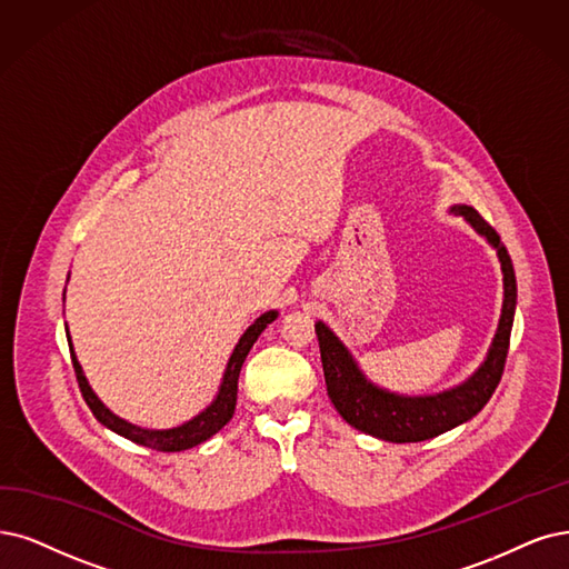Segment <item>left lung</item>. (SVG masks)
<instances>
[{
    "instance_id": "obj_1",
    "label": "left lung",
    "mask_w": 569,
    "mask_h": 569,
    "mask_svg": "<svg viewBox=\"0 0 569 569\" xmlns=\"http://www.w3.org/2000/svg\"><path fill=\"white\" fill-rule=\"evenodd\" d=\"M452 210L457 216H465L478 234L488 239V243L497 250L503 273V305L497 335L486 361L480 363V368L467 382L433 396L391 393L366 380V375L356 366L349 349L335 338V332L323 321L313 326L319 338L326 387L332 406L338 408L345 422H349L353 429L375 438L391 440V443H419V440H429L469 422L490 401V396L501 380L503 363H507L516 313L513 262L497 231L478 216L476 208L452 206Z\"/></svg>"
}]
</instances>
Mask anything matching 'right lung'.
Wrapping results in <instances>:
<instances>
[{
	"mask_svg": "<svg viewBox=\"0 0 569 569\" xmlns=\"http://www.w3.org/2000/svg\"><path fill=\"white\" fill-rule=\"evenodd\" d=\"M277 317H279L277 311H267V313H262L260 319H256V323L248 326V330L241 335L239 345L234 347V351H231V356H229V363H227V370L222 375V385H220V391L216 396V401L210 403L203 412H199L197 417L189 419V422H184L180 427H173V429H142V427H136L131 422H126V419L117 417L110 408H104V403L100 401V398L93 393V389L89 387L87 377H83V370H81V366L77 361L74 349H72V340H70V332H68L72 366H74V375H77V382H79L83 401H87V406L91 408V412L96 415V419H98L102 427H108L114 433L133 440V443H138V446L152 448L157 452H180V450L194 448V446L203 443V440H208L213 433H218L229 422L231 415H234L241 366L246 361L250 347L256 345V340L260 338V332Z\"/></svg>",
	"mask_w": 569,
	"mask_h": 569,
	"instance_id": "add662e5",
	"label": "right lung"
}]
</instances>
